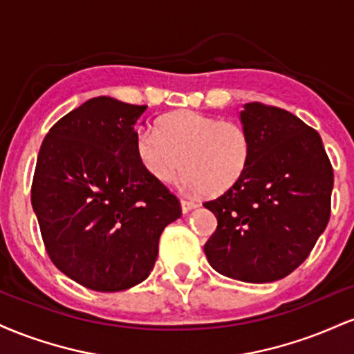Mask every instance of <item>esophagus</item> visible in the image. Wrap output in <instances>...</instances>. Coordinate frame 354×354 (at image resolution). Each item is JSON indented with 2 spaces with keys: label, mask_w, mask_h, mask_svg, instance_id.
<instances>
[{
  "label": "esophagus",
  "mask_w": 354,
  "mask_h": 354,
  "mask_svg": "<svg viewBox=\"0 0 354 354\" xmlns=\"http://www.w3.org/2000/svg\"><path fill=\"white\" fill-rule=\"evenodd\" d=\"M198 208V203L191 201V200H181V211L183 213H189L191 209Z\"/></svg>",
  "instance_id": "1"
}]
</instances>
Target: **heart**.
Wrapping results in <instances>:
<instances>
[{
  "label": "heart",
  "instance_id": "b5f03b06",
  "mask_svg": "<svg viewBox=\"0 0 354 354\" xmlns=\"http://www.w3.org/2000/svg\"><path fill=\"white\" fill-rule=\"evenodd\" d=\"M136 154L153 180L176 181L214 196L236 185L251 160V140L246 129L233 121L200 111L166 115L158 131L143 129L136 136Z\"/></svg>",
  "mask_w": 354,
  "mask_h": 354
}]
</instances>
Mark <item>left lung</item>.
Segmentation results:
<instances>
[{
    "label": "left lung",
    "mask_w": 354,
    "mask_h": 354,
    "mask_svg": "<svg viewBox=\"0 0 354 354\" xmlns=\"http://www.w3.org/2000/svg\"><path fill=\"white\" fill-rule=\"evenodd\" d=\"M239 120L251 160L236 185L203 205L218 219L205 254L228 278L271 283L301 265L326 228L333 168L318 131L286 109L246 103Z\"/></svg>",
    "instance_id": "left-lung-1"
}]
</instances>
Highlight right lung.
Returning a JSON list of instances; mask_svg holds the SVG:
<instances>
[{
	"instance_id": "add662e5",
	"label": "right lung",
	"mask_w": 354,
	"mask_h": 354,
	"mask_svg": "<svg viewBox=\"0 0 354 354\" xmlns=\"http://www.w3.org/2000/svg\"><path fill=\"white\" fill-rule=\"evenodd\" d=\"M148 106L88 100L50 129L39 148L31 205L51 261L103 293L145 281L178 198L136 154L135 126ZM145 123V121H143Z\"/></svg>"
}]
</instances>
